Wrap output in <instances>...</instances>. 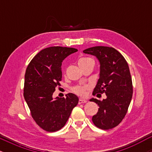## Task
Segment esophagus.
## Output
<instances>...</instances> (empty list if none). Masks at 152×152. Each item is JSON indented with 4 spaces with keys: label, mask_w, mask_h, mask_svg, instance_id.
Returning a JSON list of instances; mask_svg holds the SVG:
<instances>
[{
    "label": "esophagus",
    "mask_w": 152,
    "mask_h": 152,
    "mask_svg": "<svg viewBox=\"0 0 152 152\" xmlns=\"http://www.w3.org/2000/svg\"><path fill=\"white\" fill-rule=\"evenodd\" d=\"M87 102V100L86 99H80L79 100H78V104H84V103H86Z\"/></svg>",
    "instance_id": "1"
}]
</instances>
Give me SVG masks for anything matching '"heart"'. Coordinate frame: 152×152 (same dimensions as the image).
I'll list each match as a JSON object with an SVG mask.
<instances>
[{"instance_id": "1", "label": "heart", "mask_w": 152, "mask_h": 152, "mask_svg": "<svg viewBox=\"0 0 152 152\" xmlns=\"http://www.w3.org/2000/svg\"><path fill=\"white\" fill-rule=\"evenodd\" d=\"M92 60L91 58H87V57H84V58H81L78 60V65L83 64V63L88 61ZM90 88L89 85H79V86H76L72 88L73 92L75 94H77L78 96H83L86 94V91Z\"/></svg>"}]
</instances>
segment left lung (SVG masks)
Here are the masks:
<instances>
[{
  "label": "left lung",
  "instance_id": "1",
  "mask_svg": "<svg viewBox=\"0 0 152 152\" xmlns=\"http://www.w3.org/2000/svg\"><path fill=\"white\" fill-rule=\"evenodd\" d=\"M95 56L100 63V74L93 95L106 94L103 101L92 98L99 105L96 114L92 117L96 126L108 130L118 126L126 114L133 94L132 76L126 61L112 47L94 46L83 50Z\"/></svg>",
  "mask_w": 152,
  "mask_h": 152
}]
</instances>
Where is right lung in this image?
<instances>
[{"mask_svg":"<svg viewBox=\"0 0 152 152\" xmlns=\"http://www.w3.org/2000/svg\"><path fill=\"white\" fill-rule=\"evenodd\" d=\"M77 50L48 47L36 54L26 69L24 99L34 121L46 132H56L64 127L78 103L77 96L71 93L66 94V98L53 99L56 87L61 85L63 61Z\"/></svg>","mask_w":152,"mask_h":152,"instance_id":"right-lung-1","label":"right lung"}]
</instances>
